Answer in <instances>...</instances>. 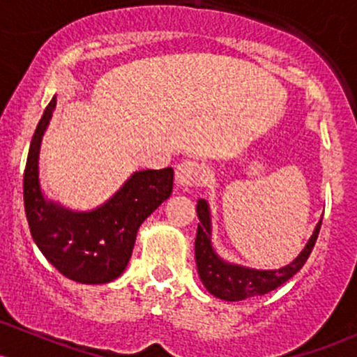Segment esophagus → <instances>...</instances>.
Wrapping results in <instances>:
<instances>
[{
	"label": "esophagus",
	"mask_w": 357,
	"mask_h": 357,
	"mask_svg": "<svg viewBox=\"0 0 357 357\" xmlns=\"http://www.w3.org/2000/svg\"><path fill=\"white\" fill-rule=\"evenodd\" d=\"M176 184L181 188L199 186L202 183V165L196 161H183L176 166Z\"/></svg>",
	"instance_id": "obj_1"
}]
</instances>
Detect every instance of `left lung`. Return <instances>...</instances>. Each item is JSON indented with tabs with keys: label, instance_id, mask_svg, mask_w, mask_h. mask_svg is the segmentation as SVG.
<instances>
[{
	"label": "left lung",
	"instance_id": "1",
	"mask_svg": "<svg viewBox=\"0 0 357 357\" xmlns=\"http://www.w3.org/2000/svg\"><path fill=\"white\" fill-rule=\"evenodd\" d=\"M196 213H198L199 218L195 240V257L198 275L202 278L203 285L206 287L208 292L228 302L264 296V294L272 292L277 287L285 284L290 277L296 275L298 270L304 267L307 258L312 252L322 225V220H319L312 236L307 241L304 250L289 265L277 270H255L241 267V265L228 264L215 252L211 245V213L206 199H198Z\"/></svg>",
	"mask_w": 357,
	"mask_h": 357
}]
</instances>
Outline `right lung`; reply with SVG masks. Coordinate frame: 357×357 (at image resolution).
<instances>
[{"instance_id": "right-lung-1", "label": "right lung", "mask_w": 357, "mask_h": 357, "mask_svg": "<svg viewBox=\"0 0 357 357\" xmlns=\"http://www.w3.org/2000/svg\"><path fill=\"white\" fill-rule=\"evenodd\" d=\"M56 96L31 139L23 176V202L36 247L61 275L80 284H107L122 275L139 227L173 192V167L136 171L112 198L90 211H72L43 196L38 178L40 146Z\"/></svg>"}]
</instances>
